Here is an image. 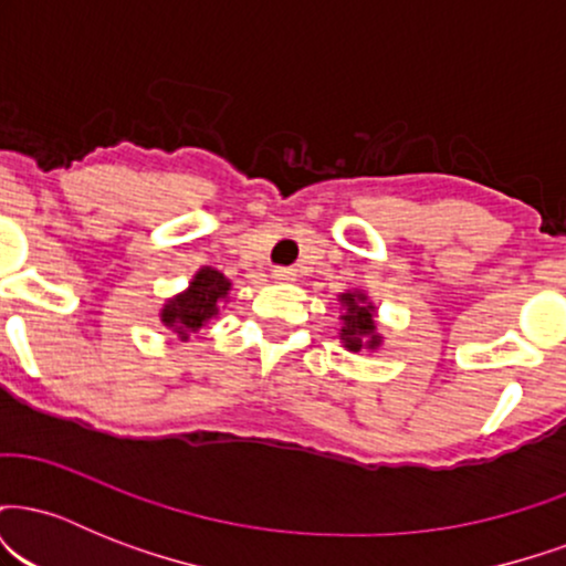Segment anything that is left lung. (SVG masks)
<instances>
[{
	"instance_id": "left-lung-1",
	"label": "left lung",
	"mask_w": 566,
	"mask_h": 566,
	"mask_svg": "<svg viewBox=\"0 0 566 566\" xmlns=\"http://www.w3.org/2000/svg\"><path fill=\"white\" fill-rule=\"evenodd\" d=\"M231 282L212 265H201L191 276L186 290L167 297L159 311V319L167 329H172L180 340H188L199 333L210 319L220 316V303H229Z\"/></svg>"
}]
</instances>
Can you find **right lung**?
<instances>
[{"mask_svg":"<svg viewBox=\"0 0 566 566\" xmlns=\"http://www.w3.org/2000/svg\"><path fill=\"white\" fill-rule=\"evenodd\" d=\"M343 305V316H340V337L343 348L354 350L359 354L361 348L367 350H378L382 346V335L378 333V308L375 303L369 301V295L365 290H348L337 297Z\"/></svg>","mask_w":566,"mask_h":566,"instance_id":"add662e5","label":"right lung"}]
</instances>
